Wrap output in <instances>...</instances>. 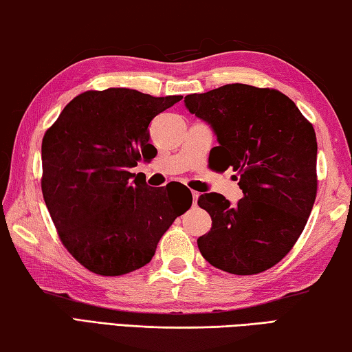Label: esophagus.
I'll use <instances>...</instances> for the list:
<instances>
[{
	"label": "esophagus",
	"mask_w": 352,
	"mask_h": 352,
	"mask_svg": "<svg viewBox=\"0 0 352 352\" xmlns=\"http://www.w3.org/2000/svg\"><path fill=\"white\" fill-rule=\"evenodd\" d=\"M190 194H192V201H194V205L195 204H197V199H199V192H197V190H192V192H190Z\"/></svg>",
	"instance_id": "obj_1"
}]
</instances>
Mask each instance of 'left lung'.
I'll list each match as a JSON object with an SVG mask.
<instances>
[{
    "label": "left lung",
    "instance_id": "8db88e82",
    "mask_svg": "<svg viewBox=\"0 0 352 352\" xmlns=\"http://www.w3.org/2000/svg\"><path fill=\"white\" fill-rule=\"evenodd\" d=\"M184 105L217 136L214 169L231 166L243 192L236 205L217 192L199 197L212 219L197 239L201 256L233 275L270 269L295 245L317 195L312 124L281 91L245 83L188 94Z\"/></svg>",
    "mask_w": 352,
    "mask_h": 352
}]
</instances>
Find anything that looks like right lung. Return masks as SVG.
<instances>
[{"label":"right lung","mask_w":352,"mask_h":352,"mask_svg":"<svg viewBox=\"0 0 352 352\" xmlns=\"http://www.w3.org/2000/svg\"><path fill=\"white\" fill-rule=\"evenodd\" d=\"M183 96L153 98L129 88L85 91L43 136V199L60 241L102 276L141 269L162 236L192 205L169 186L151 188L129 172L153 151L152 119Z\"/></svg>","instance_id":"right-lung-1"}]
</instances>
